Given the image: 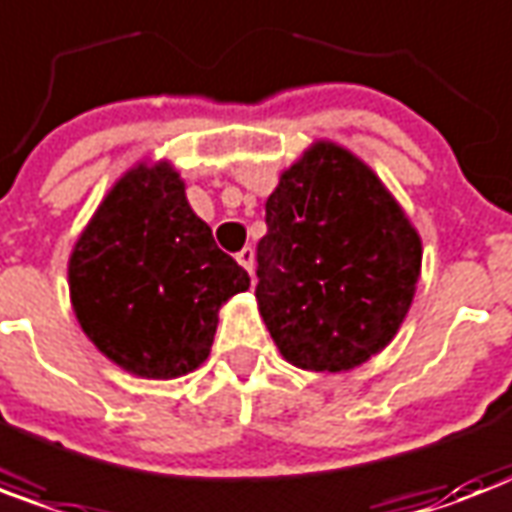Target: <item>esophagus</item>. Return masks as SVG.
Segmentation results:
<instances>
[{
    "label": "esophagus",
    "mask_w": 512,
    "mask_h": 512,
    "mask_svg": "<svg viewBox=\"0 0 512 512\" xmlns=\"http://www.w3.org/2000/svg\"><path fill=\"white\" fill-rule=\"evenodd\" d=\"M236 260H239V265H244L249 271V276H252V268H255V249L244 247L239 255H236Z\"/></svg>",
    "instance_id": "obj_1"
}]
</instances>
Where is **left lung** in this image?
I'll list each match as a JSON object with an SVG mask.
<instances>
[{
	"instance_id": "left-lung-1",
	"label": "left lung",
	"mask_w": 512,
	"mask_h": 512,
	"mask_svg": "<svg viewBox=\"0 0 512 512\" xmlns=\"http://www.w3.org/2000/svg\"><path fill=\"white\" fill-rule=\"evenodd\" d=\"M255 298L282 357L341 373L368 362L403 325L421 239L384 182L333 142H317L265 201Z\"/></svg>"
}]
</instances>
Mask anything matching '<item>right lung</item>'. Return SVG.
<instances>
[{"label":"right lung","instance_id":"1","mask_svg":"<svg viewBox=\"0 0 512 512\" xmlns=\"http://www.w3.org/2000/svg\"><path fill=\"white\" fill-rule=\"evenodd\" d=\"M249 273L214 244L161 161L117 179L69 257V295L93 346L128 373L177 378L209 357L225 300Z\"/></svg>","mask_w":512,"mask_h":512}]
</instances>
